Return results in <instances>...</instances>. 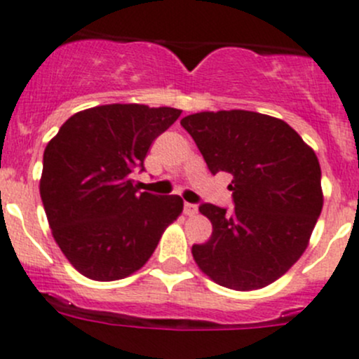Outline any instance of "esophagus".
Here are the masks:
<instances>
[{
	"instance_id": "esophagus-1",
	"label": "esophagus",
	"mask_w": 359,
	"mask_h": 359,
	"mask_svg": "<svg viewBox=\"0 0 359 359\" xmlns=\"http://www.w3.org/2000/svg\"><path fill=\"white\" fill-rule=\"evenodd\" d=\"M184 215H188V216L197 215V205L191 204V202H184Z\"/></svg>"
}]
</instances>
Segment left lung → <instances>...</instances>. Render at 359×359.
I'll list each match as a JSON object with an SVG mask.
<instances>
[{
    "label": "left lung",
    "mask_w": 359,
    "mask_h": 359,
    "mask_svg": "<svg viewBox=\"0 0 359 359\" xmlns=\"http://www.w3.org/2000/svg\"><path fill=\"white\" fill-rule=\"evenodd\" d=\"M211 175L229 172L233 208L204 204L212 223L191 255L225 288L271 285L305 251L323 209L321 168L314 151L283 120L244 109L202 111L181 120Z\"/></svg>",
    "instance_id": "obj_1"
}]
</instances>
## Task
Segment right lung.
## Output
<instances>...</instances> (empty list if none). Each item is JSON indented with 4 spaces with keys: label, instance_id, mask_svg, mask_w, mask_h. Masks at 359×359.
<instances>
[{
    "label": "right lung",
    "instance_id": "add662e5",
    "mask_svg": "<svg viewBox=\"0 0 359 359\" xmlns=\"http://www.w3.org/2000/svg\"><path fill=\"white\" fill-rule=\"evenodd\" d=\"M176 108L106 104L74 113L47 144L40 195L64 257L85 278L116 281L140 271L183 211L180 195L140 191L151 143Z\"/></svg>",
    "mask_w": 359,
    "mask_h": 359
}]
</instances>
